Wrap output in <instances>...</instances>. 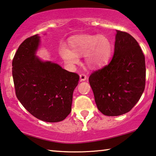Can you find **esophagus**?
Returning <instances> with one entry per match:
<instances>
[{
  "instance_id": "1",
  "label": "esophagus",
  "mask_w": 156,
  "mask_h": 156,
  "mask_svg": "<svg viewBox=\"0 0 156 156\" xmlns=\"http://www.w3.org/2000/svg\"><path fill=\"white\" fill-rule=\"evenodd\" d=\"M87 76L85 75L84 73H81L80 74V81H84L87 79Z\"/></svg>"
}]
</instances>
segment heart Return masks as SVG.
<instances>
[{
	"label": "heart",
	"mask_w": 156,
	"mask_h": 156,
	"mask_svg": "<svg viewBox=\"0 0 156 156\" xmlns=\"http://www.w3.org/2000/svg\"><path fill=\"white\" fill-rule=\"evenodd\" d=\"M71 49L66 45L60 48V55L69 65L78 63V56L85 55L86 65L95 69L108 62L112 53V42L105 35H80L70 41Z\"/></svg>",
	"instance_id": "b5f03b06"
}]
</instances>
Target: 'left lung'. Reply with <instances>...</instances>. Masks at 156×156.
Here are the masks:
<instances>
[{
  "label": "left lung",
  "instance_id": "8db88e82",
  "mask_svg": "<svg viewBox=\"0 0 156 156\" xmlns=\"http://www.w3.org/2000/svg\"><path fill=\"white\" fill-rule=\"evenodd\" d=\"M95 101L106 116H119L134 107L146 85V64L136 40L126 32L117 30L112 61L89 77Z\"/></svg>",
  "mask_w": 156,
  "mask_h": 156
}]
</instances>
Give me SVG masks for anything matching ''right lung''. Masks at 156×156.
Returning <instances> with one entry per match:
<instances>
[{
    "instance_id": "obj_1",
    "label": "right lung",
    "mask_w": 156,
    "mask_h": 156,
    "mask_svg": "<svg viewBox=\"0 0 156 156\" xmlns=\"http://www.w3.org/2000/svg\"><path fill=\"white\" fill-rule=\"evenodd\" d=\"M39 37H28L20 45L12 63L15 94L23 106L37 119L63 121L71 111L79 76L57 63L35 56Z\"/></svg>"
}]
</instances>
